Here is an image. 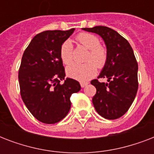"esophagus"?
Segmentation results:
<instances>
[{
  "mask_svg": "<svg viewBox=\"0 0 154 154\" xmlns=\"http://www.w3.org/2000/svg\"><path fill=\"white\" fill-rule=\"evenodd\" d=\"M88 82H81V86H82V88H85V87L86 86V85H88Z\"/></svg>",
  "mask_w": 154,
  "mask_h": 154,
  "instance_id": "1",
  "label": "esophagus"
}]
</instances>
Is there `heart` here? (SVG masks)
Returning <instances> with one entry per match:
<instances>
[{"label": "heart", "instance_id": "b5f03b06", "mask_svg": "<svg viewBox=\"0 0 154 154\" xmlns=\"http://www.w3.org/2000/svg\"><path fill=\"white\" fill-rule=\"evenodd\" d=\"M77 41L89 52L85 63H72L66 68V73L69 77L80 82H86L97 72V66L102 68L107 59L105 47L100 45L99 39L91 33L82 32L77 36ZM60 55L64 64H69L72 60V45L70 40H66L60 47ZM97 65L96 66V65Z\"/></svg>", "mask_w": 154, "mask_h": 154}]
</instances>
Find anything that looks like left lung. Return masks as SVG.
I'll list each match as a JSON object with an SVG mask.
<instances>
[{
  "instance_id": "obj_1",
  "label": "left lung",
  "mask_w": 154,
  "mask_h": 154,
  "mask_svg": "<svg viewBox=\"0 0 154 154\" xmlns=\"http://www.w3.org/2000/svg\"><path fill=\"white\" fill-rule=\"evenodd\" d=\"M82 29L98 34L107 49L106 62L97 77L107 78V82L97 79L91 82L97 89L94 106L105 119H117L128 111L138 89V65L134 50L126 39L110 28L95 26Z\"/></svg>"
}]
</instances>
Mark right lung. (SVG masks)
Segmentation results:
<instances>
[{
    "label": "right lung",
    "instance_id": "add662e5",
    "mask_svg": "<svg viewBox=\"0 0 154 154\" xmlns=\"http://www.w3.org/2000/svg\"><path fill=\"white\" fill-rule=\"evenodd\" d=\"M74 30L41 32L23 53L18 75L20 96L34 117L45 124L61 121L71 107L70 96L81 89L77 81L65 79L60 55V47Z\"/></svg>",
    "mask_w": 154,
    "mask_h": 154
}]
</instances>
